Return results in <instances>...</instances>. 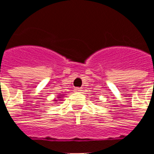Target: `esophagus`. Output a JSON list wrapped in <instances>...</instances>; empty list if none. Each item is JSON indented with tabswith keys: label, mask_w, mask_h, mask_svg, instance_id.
I'll use <instances>...</instances> for the list:
<instances>
[{
	"label": "esophagus",
	"mask_w": 154,
	"mask_h": 154,
	"mask_svg": "<svg viewBox=\"0 0 154 154\" xmlns=\"http://www.w3.org/2000/svg\"><path fill=\"white\" fill-rule=\"evenodd\" d=\"M74 92H76V93H80V92H82V89H80V88H75L74 89Z\"/></svg>",
	"instance_id": "1"
}]
</instances>
